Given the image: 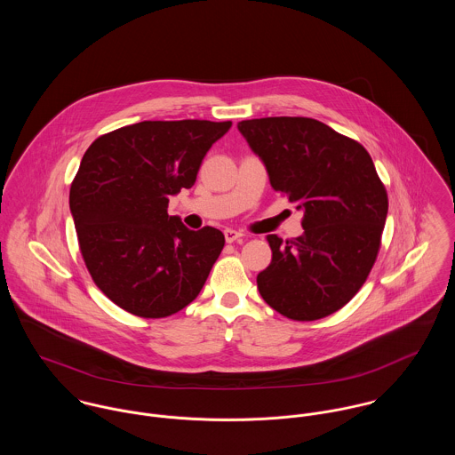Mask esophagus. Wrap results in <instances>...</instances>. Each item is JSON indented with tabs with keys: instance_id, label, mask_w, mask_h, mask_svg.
Returning <instances> with one entry per match:
<instances>
[{
	"instance_id": "esophagus-1",
	"label": "esophagus",
	"mask_w": 455,
	"mask_h": 455,
	"mask_svg": "<svg viewBox=\"0 0 455 455\" xmlns=\"http://www.w3.org/2000/svg\"><path fill=\"white\" fill-rule=\"evenodd\" d=\"M224 236H226V242H228V243H233V242L243 238V235H242L240 231H235V229H226V231H224Z\"/></svg>"
}]
</instances>
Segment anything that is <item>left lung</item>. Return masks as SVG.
I'll list each match as a JSON object with an SVG mask.
<instances>
[{
  "label": "left lung",
  "instance_id": "obj_1",
  "mask_svg": "<svg viewBox=\"0 0 455 455\" xmlns=\"http://www.w3.org/2000/svg\"><path fill=\"white\" fill-rule=\"evenodd\" d=\"M276 193L301 210L305 233L267 235L271 262L258 275L262 299L292 321H317L345 307L366 282L389 199L368 150L308 117L238 123Z\"/></svg>",
  "mask_w": 455,
  "mask_h": 455
}]
</instances>
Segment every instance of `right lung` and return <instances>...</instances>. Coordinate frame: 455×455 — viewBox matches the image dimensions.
<instances>
[{"instance_id":"obj_1","label":"right lung","mask_w":455,"mask_h":455,"mask_svg":"<svg viewBox=\"0 0 455 455\" xmlns=\"http://www.w3.org/2000/svg\"><path fill=\"white\" fill-rule=\"evenodd\" d=\"M231 121H143L85 150L69 189L78 245L94 283L143 319L193 303L224 247L215 228L191 231L168 203L191 189L203 157Z\"/></svg>"}]
</instances>
